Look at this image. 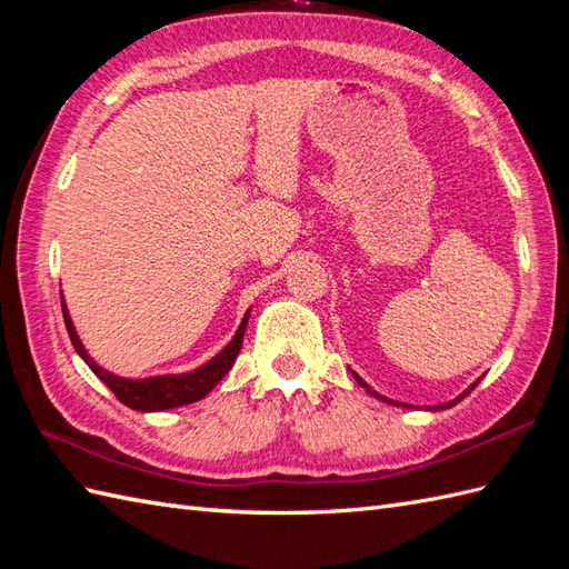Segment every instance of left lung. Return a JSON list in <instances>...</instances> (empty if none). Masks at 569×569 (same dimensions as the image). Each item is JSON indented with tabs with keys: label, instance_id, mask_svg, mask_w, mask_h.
<instances>
[{
	"label": "left lung",
	"instance_id": "obj_1",
	"mask_svg": "<svg viewBox=\"0 0 569 569\" xmlns=\"http://www.w3.org/2000/svg\"><path fill=\"white\" fill-rule=\"evenodd\" d=\"M349 371H352V369H349ZM352 377L357 379V383L361 386V389H367V393H371V396H377V398H379V401H386V403H393V406H398L396 401H391V398H386V396H381V393H377V391H373V389H371V386H369L367 381H361V377H359V373H355V371H352ZM477 383H479V381H475V383H471V386H469V389H465L462 393H459V396L455 398V401H450V403H442V406H432L430 410H445V408H450V406L459 403V401H462V398H465V396H469L471 391H475V386H477ZM401 406H406V403H401ZM406 408H408V406H406Z\"/></svg>",
	"mask_w": 569,
	"mask_h": 569
}]
</instances>
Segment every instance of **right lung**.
<instances>
[{
	"label": "right lung",
	"mask_w": 569,
	"mask_h": 569,
	"mask_svg": "<svg viewBox=\"0 0 569 569\" xmlns=\"http://www.w3.org/2000/svg\"><path fill=\"white\" fill-rule=\"evenodd\" d=\"M60 308H63V320H66V328L70 335V342H72V347H76L80 359L92 369L94 377H98L102 383H107V389H110L119 398V401L129 408L141 410V413L171 410L178 406L196 403V401H200V398L208 396L214 386L227 377V371L232 369V365L237 361L241 340H244L247 322H249V310H247L244 318H241L239 330L234 332L232 340H229V345L224 349H220V352H217L210 361H204V365L198 369L186 371V373H161V377H149V379H124V377H117V373H112V371L102 369L98 361L88 355V349L82 347L80 337L76 332V325H72V320H70L63 293H60Z\"/></svg>",
	"instance_id": "add662e5"
}]
</instances>
